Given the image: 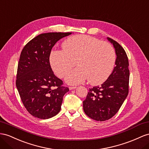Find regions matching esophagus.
I'll list each match as a JSON object with an SVG mask.
<instances>
[{"label":"esophagus","instance_id":"34e87169","mask_svg":"<svg viewBox=\"0 0 149 149\" xmlns=\"http://www.w3.org/2000/svg\"><path fill=\"white\" fill-rule=\"evenodd\" d=\"M77 88V87H75V86H73V87H69V90H73V89H76Z\"/></svg>","mask_w":149,"mask_h":149}]
</instances>
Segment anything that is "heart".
Listing matches in <instances>:
<instances>
[{"mask_svg":"<svg viewBox=\"0 0 149 149\" xmlns=\"http://www.w3.org/2000/svg\"><path fill=\"white\" fill-rule=\"evenodd\" d=\"M63 50L53 51L49 56L52 69L63 77L75 65L79 66L68 73L66 82L78 84L88 79L91 84L104 82L111 74L115 63L111 46L88 35L72 36L62 44Z\"/></svg>","mask_w":149,"mask_h":149,"instance_id":"1","label":"heart"}]
</instances>
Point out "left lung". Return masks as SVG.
Returning a JSON list of instances; mask_svg holds the SVG:
<instances>
[{"mask_svg":"<svg viewBox=\"0 0 149 149\" xmlns=\"http://www.w3.org/2000/svg\"><path fill=\"white\" fill-rule=\"evenodd\" d=\"M115 49L116 66L100 86L89 89L83 101L84 111L92 119L103 121L115 114L128 94L130 71L128 59L124 49L116 41L107 38Z\"/></svg>","mask_w":149,"mask_h":149,"instance_id":"1","label":"left lung"}]
</instances>
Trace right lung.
Listing matches in <instances>:
<instances>
[{"label": "right lung", "instance_id": "1", "mask_svg": "<svg viewBox=\"0 0 149 149\" xmlns=\"http://www.w3.org/2000/svg\"><path fill=\"white\" fill-rule=\"evenodd\" d=\"M71 34H41L29 41L21 52L16 87L24 107L36 118L45 120L56 115L64 94L69 91L53 73L49 55L56 42Z\"/></svg>", "mask_w": 149, "mask_h": 149}]
</instances>
